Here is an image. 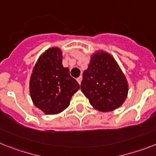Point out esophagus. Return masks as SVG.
Here are the masks:
<instances>
[{
  "mask_svg": "<svg viewBox=\"0 0 156 156\" xmlns=\"http://www.w3.org/2000/svg\"><path fill=\"white\" fill-rule=\"evenodd\" d=\"M82 76H80V77H78V78H77V82H78V84H81V82H82Z\"/></svg>",
  "mask_w": 156,
  "mask_h": 156,
  "instance_id": "34e87169",
  "label": "esophagus"
}]
</instances>
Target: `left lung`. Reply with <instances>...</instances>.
Returning <instances> with one entry per match:
<instances>
[{"label":"left lung","mask_w":156,"mask_h":156,"mask_svg":"<svg viewBox=\"0 0 156 156\" xmlns=\"http://www.w3.org/2000/svg\"><path fill=\"white\" fill-rule=\"evenodd\" d=\"M81 89L93 108L110 112L125 101L128 83L115 59L101 52L92 55L88 69L83 72Z\"/></svg>","instance_id":"8db88e82"}]
</instances>
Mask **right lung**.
I'll use <instances>...</instances> for the list:
<instances>
[{"label": "right lung", "mask_w": 156, "mask_h": 156, "mask_svg": "<svg viewBox=\"0 0 156 156\" xmlns=\"http://www.w3.org/2000/svg\"><path fill=\"white\" fill-rule=\"evenodd\" d=\"M61 50L52 48L41 55L31 74L30 93L34 104L46 115L65 110L73 95L79 89L70 70L63 67Z\"/></svg>", "instance_id": "obj_1"}]
</instances>
